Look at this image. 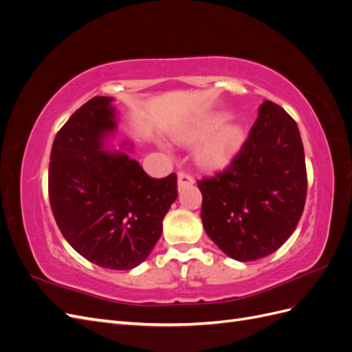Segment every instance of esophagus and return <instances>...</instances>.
Segmentation results:
<instances>
[{
  "mask_svg": "<svg viewBox=\"0 0 352 352\" xmlns=\"http://www.w3.org/2000/svg\"><path fill=\"white\" fill-rule=\"evenodd\" d=\"M192 185H194V177L190 176L189 173H185V172L177 173V186H179V189H184V188L192 186Z\"/></svg>",
  "mask_w": 352,
  "mask_h": 352,
  "instance_id": "obj_1",
  "label": "esophagus"
}]
</instances>
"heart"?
Listing matches in <instances>:
<instances>
[{
  "label": "heart",
  "mask_w": 352,
  "mask_h": 352,
  "mask_svg": "<svg viewBox=\"0 0 352 352\" xmlns=\"http://www.w3.org/2000/svg\"><path fill=\"white\" fill-rule=\"evenodd\" d=\"M226 111H214L198 117L180 133V141L198 144L195 160L201 167L220 168L236 155L245 140L243 127L229 120Z\"/></svg>",
  "instance_id": "obj_1"
}]
</instances>
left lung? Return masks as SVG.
<instances>
[{"label": "left lung", "instance_id": "1", "mask_svg": "<svg viewBox=\"0 0 352 352\" xmlns=\"http://www.w3.org/2000/svg\"><path fill=\"white\" fill-rule=\"evenodd\" d=\"M197 184L211 241L236 261L267 257L292 235L304 211L307 170L295 120L264 101L230 166Z\"/></svg>", "mask_w": 352, "mask_h": 352}]
</instances>
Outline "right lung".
<instances>
[{"label": "right lung", "instance_id": "1", "mask_svg": "<svg viewBox=\"0 0 352 352\" xmlns=\"http://www.w3.org/2000/svg\"><path fill=\"white\" fill-rule=\"evenodd\" d=\"M113 100L94 97L58 131L48 192L57 226L74 251L100 267L131 270L162 236L177 177L153 179L126 151L107 150L117 131Z\"/></svg>", "mask_w": 352, "mask_h": 352}]
</instances>
